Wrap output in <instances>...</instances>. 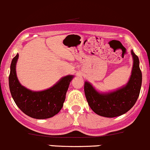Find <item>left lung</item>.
I'll return each mask as SVG.
<instances>
[{
    "mask_svg": "<svg viewBox=\"0 0 150 150\" xmlns=\"http://www.w3.org/2000/svg\"><path fill=\"white\" fill-rule=\"evenodd\" d=\"M133 66L128 82L110 92H99L89 81L84 82V93L88 105L96 114L106 118H114L126 113L135 105L142 86V75L139 60L131 50Z\"/></svg>",
    "mask_w": 150,
    "mask_h": 150,
    "instance_id": "8db88e82",
    "label": "left lung"
}]
</instances>
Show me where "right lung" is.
Instances as JSON below:
<instances>
[{"mask_svg": "<svg viewBox=\"0 0 150 150\" xmlns=\"http://www.w3.org/2000/svg\"><path fill=\"white\" fill-rule=\"evenodd\" d=\"M18 54L11 64L8 77L11 94L18 108L24 113L36 119H46L58 114L62 108L66 95L74 75L60 79L53 86L42 91H32L20 84L16 66Z\"/></svg>", "mask_w": 150, "mask_h": 150, "instance_id": "add662e5", "label": "right lung"}]
</instances>
